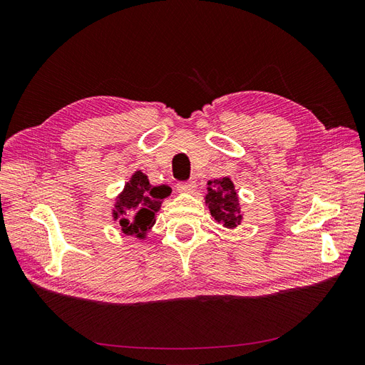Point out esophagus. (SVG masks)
Masks as SVG:
<instances>
[{"instance_id": "1", "label": "esophagus", "mask_w": 365, "mask_h": 365, "mask_svg": "<svg viewBox=\"0 0 365 365\" xmlns=\"http://www.w3.org/2000/svg\"><path fill=\"white\" fill-rule=\"evenodd\" d=\"M195 189H196V182L193 180L180 181L178 184H176V190L181 193H193Z\"/></svg>"}]
</instances>
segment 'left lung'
Here are the masks:
<instances>
[{
    "mask_svg": "<svg viewBox=\"0 0 365 365\" xmlns=\"http://www.w3.org/2000/svg\"><path fill=\"white\" fill-rule=\"evenodd\" d=\"M207 192L205 204L212 216L227 228L237 227L242 220V213L237 192L231 180L225 176L222 180L208 181Z\"/></svg>",
    "mask_w": 365,
    "mask_h": 365,
    "instance_id": "left-lung-1",
    "label": "left lung"
}]
</instances>
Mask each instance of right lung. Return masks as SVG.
Here are the masks:
<instances>
[{
    "instance_id": "right-lung-1",
    "label": "right lung",
    "mask_w": 365,
    "mask_h": 365,
    "mask_svg": "<svg viewBox=\"0 0 365 365\" xmlns=\"http://www.w3.org/2000/svg\"><path fill=\"white\" fill-rule=\"evenodd\" d=\"M168 189V185H150L148 176L141 170L132 175L123 192L118 195L115 210H113L114 220H118L126 236L140 239L146 236L155 224L161 201L169 195Z\"/></svg>"
}]
</instances>
